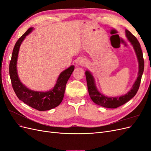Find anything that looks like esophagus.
I'll list each match as a JSON object with an SVG mask.
<instances>
[{"mask_svg": "<svg viewBox=\"0 0 151 151\" xmlns=\"http://www.w3.org/2000/svg\"><path fill=\"white\" fill-rule=\"evenodd\" d=\"M79 64L80 65H86L87 64V62L85 60H83V59H81L79 61Z\"/></svg>", "mask_w": 151, "mask_h": 151, "instance_id": "obj_1", "label": "esophagus"}]
</instances>
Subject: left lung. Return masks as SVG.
<instances>
[{
    "label": "left lung",
    "instance_id": "left-lung-1",
    "mask_svg": "<svg viewBox=\"0 0 151 151\" xmlns=\"http://www.w3.org/2000/svg\"><path fill=\"white\" fill-rule=\"evenodd\" d=\"M126 37L133 47L139 62L138 77L134 83L131 89L125 95L117 97H108L103 94L98 89L95 83V79L93 74L89 70L86 71V77L88 84L89 94L93 101L99 106L107 108H116L124 104L135 96L139 88L142 76L143 74L144 68V60L143 53L140 48V45L135 36L132 35L129 31L125 30Z\"/></svg>",
    "mask_w": 151,
    "mask_h": 151
}]
</instances>
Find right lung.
Returning <instances> with one entry per match:
<instances>
[{
	"label": "right lung",
	"instance_id": "obj_1",
	"mask_svg": "<svg viewBox=\"0 0 151 151\" xmlns=\"http://www.w3.org/2000/svg\"><path fill=\"white\" fill-rule=\"evenodd\" d=\"M33 29V28H29L16 43L9 64V75L13 89L18 98L37 110L46 111L58 106L62 101L66 84L74 70V66L71 65L60 73L55 85L51 90L45 92L35 91L26 87L21 83L17 74V57L22 42Z\"/></svg>",
	"mask_w": 151,
	"mask_h": 151
}]
</instances>
